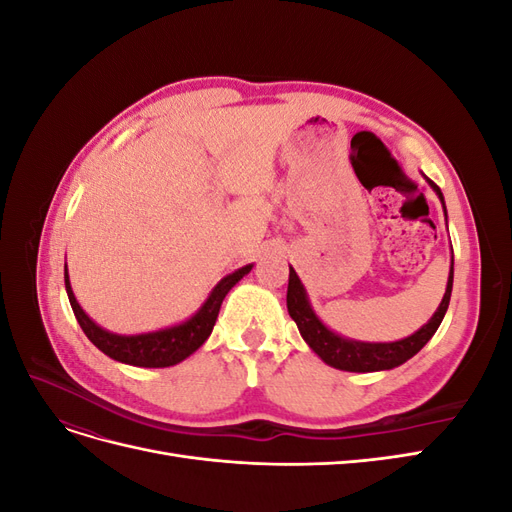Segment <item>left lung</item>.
<instances>
[{
  "label": "left lung",
  "instance_id": "obj_1",
  "mask_svg": "<svg viewBox=\"0 0 512 512\" xmlns=\"http://www.w3.org/2000/svg\"><path fill=\"white\" fill-rule=\"evenodd\" d=\"M429 183H431V188L436 190V194L440 196L442 205H444V198H442V192L438 185L433 181H429ZM444 213H446V207H444ZM451 292H453V265H451V275H448L446 292H444V299L438 307V312L433 314L425 327L418 329L414 335H410L406 339H399V342H391V344L354 342V339H344V337L335 335L333 331H329L318 320L314 309L309 307L305 288L292 267H290V275H288L286 305H288V314L294 322H297L303 339L324 363L335 367V369L363 371L365 374V371L393 369L401 363H406L408 359H412V356L429 342L433 333L438 331L440 322L448 309V301H451Z\"/></svg>",
  "mask_w": 512,
  "mask_h": 512
}]
</instances>
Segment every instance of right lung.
Masks as SVG:
<instances>
[{
    "label": "right lung",
    "instance_id": "obj_1",
    "mask_svg": "<svg viewBox=\"0 0 512 512\" xmlns=\"http://www.w3.org/2000/svg\"><path fill=\"white\" fill-rule=\"evenodd\" d=\"M250 271H252V265H245L235 273L226 275L224 280L213 288L205 305L200 307L190 320L177 324V327L162 329L156 333H143V335H115L98 327V324L83 312L81 305L76 303L74 292L70 288V280H68V269L64 271V275H66V292L72 305V312L76 320H79L81 329L89 337L91 344L119 363H128L134 367H170V365L181 363L183 359H188L192 352H196L207 342V337L213 331V324L218 320L220 307L228 290Z\"/></svg>",
    "mask_w": 512,
    "mask_h": 512
}]
</instances>
